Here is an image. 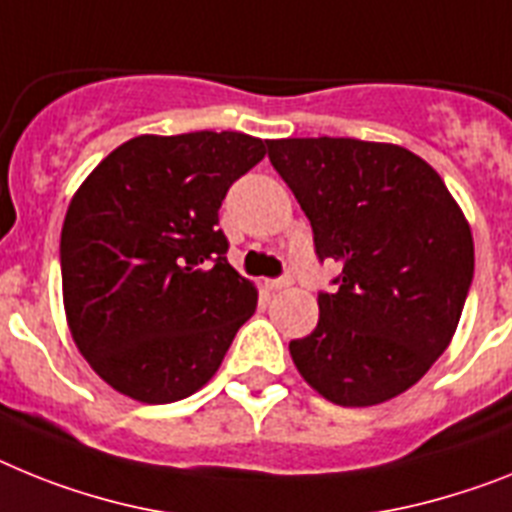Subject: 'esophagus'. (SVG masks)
Returning <instances> with one entry per match:
<instances>
[{
  "label": "esophagus",
  "instance_id": "34e87169",
  "mask_svg": "<svg viewBox=\"0 0 512 512\" xmlns=\"http://www.w3.org/2000/svg\"><path fill=\"white\" fill-rule=\"evenodd\" d=\"M291 283H294V276H291V273H283L281 278H273V281H268V289H270V291L289 289Z\"/></svg>",
  "mask_w": 512,
  "mask_h": 512
}]
</instances>
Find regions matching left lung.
<instances>
[{
    "label": "left lung",
    "instance_id": "8db88e82",
    "mask_svg": "<svg viewBox=\"0 0 512 512\" xmlns=\"http://www.w3.org/2000/svg\"><path fill=\"white\" fill-rule=\"evenodd\" d=\"M273 169L312 226L317 260L338 263L320 320L289 343L304 380L338 406L390 401L448 349L471 278L474 239L427 161L354 137L268 140Z\"/></svg>",
    "mask_w": 512,
    "mask_h": 512
}]
</instances>
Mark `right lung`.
<instances>
[{"instance_id":"add662e5","label":"right lung","mask_w":512,"mask_h":512,"mask_svg":"<svg viewBox=\"0 0 512 512\" xmlns=\"http://www.w3.org/2000/svg\"><path fill=\"white\" fill-rule=\"evenodd\" d=\"M263 156V140L242 132L140 135L72 197L64 309L80 354L114 390L174 403L216 375L257 309V289L226 260L218 208Z\"/></svg>"}]
</instances>
